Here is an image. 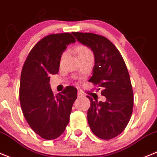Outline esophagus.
Here are the masks:
<instances>
[{"instance_id":"1","label":"esophagus","mask_w":157,"mask_h":157,"mask_svg":"<svg viewBox=\"0 0 157 157\" xmlns=\"http://www.w3.org/2000/svg\"><path fill=\"white\" fill-rule=\"evenodd\" d=\"M77 95H78V97H82V96L84 95V94H82V93L80 92V91H78V94H77Z\"/></svg>"}]
</instances>
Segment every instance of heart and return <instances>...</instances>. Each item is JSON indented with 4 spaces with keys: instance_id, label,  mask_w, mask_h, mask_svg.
Wrapping results in <instances>:
<instances>
[{
    "instance_id": "b5f03b06",
    "label": "heart",
    "mask_w": 157,
    "mask_h": 157,
    "mask_svg": "<svg viewBox=\"0 0 157 157\" xmlns=\"http://www.w3.org/2000/svg\"><path fill=\"white\" fill-rule=\"evenodd\" d=\"M77 52H78V55H80V54H91V51L89 50L87 48L84 47V46L79 47L78 49H77Z\"/></svg>"
}]
</instances>
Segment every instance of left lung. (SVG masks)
<instances>
[{
	"instance_id": "left-lung-1",
	"label": "left lung",
	"mask_w": 157,
	"mask_h": 157,
	"mask_svg": "<svg viewBox=\"0 0 157 157\" xmlns=\"http://www.w3.org/2000/svg\"><path fill=\"white\" fill-rule=\"evenodd\" d=\"M72 34L91 49L94 56L92 77L89 81L103 90L105 101H91L87 121L91 131L101 139H111L125 129L133 111V91L129 73L119 51L105 36L91 33Z\"/></svg>"
}]
</instances>
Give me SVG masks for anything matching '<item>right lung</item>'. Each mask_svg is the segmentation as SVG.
I'll list each match as a JSON object with an SVG mask.
<instances>
[{"mask_svg":"<svg viewBox=\"0 0 157 157\" xmlns=\"http://www.w3.org/2000/svg\"><path fill=\"white\" fill-rule=\"evenodd\" d=\"M76 40L69 33L51 34L38 42L26 58L21 73L19 100L24 117L35 133L46 140L57 138L70 122L77 90L68 86L53 94L50 76L57 74L62 55Z\"/></svg>","mask_w":157,"mask_h":157,"instance_id":"1","label":"right lung"}]
</instances>
